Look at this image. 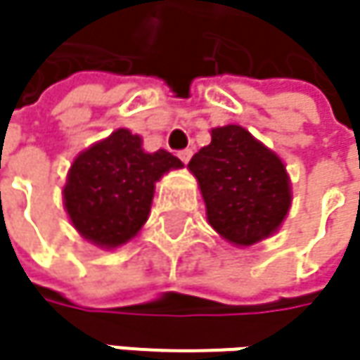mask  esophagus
<instances>
[{
  "mask_svg": "<svg viewBox=\"0 0 360 360\" xmlns=\"http://www.w3.org/2000/svg\"><path fill=\"white\" fill-rule=\"evenodd\" d=\"M177 156H179L181 160H183V162L187 165V162H189V158H191V150H189V148H185V150H179V154H177Z\"/></svg>",
  "mask_w": 360,
  "mask_h": 360,
  "instance_id": "1",
  "label": "esophagus"
}]
</instances>
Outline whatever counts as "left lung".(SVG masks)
<instances>
[{
    "mask_svg": "<svg viewBox=\"0 0 360 360\" xmlns=\"http://www.w3.org/2000/svg\"><path fill=\"white\" fill-rule=\"evenodd\" d=\"M210 143L189 160L208 223L231 244L269 238L292 202L283 162L240 124L212 129Z\"/></svg>",
    "mask_w": 360,
    "mask_h": 360,
    "instance_id": "obj_1",
    "label": "left lung"
}]
</instances>
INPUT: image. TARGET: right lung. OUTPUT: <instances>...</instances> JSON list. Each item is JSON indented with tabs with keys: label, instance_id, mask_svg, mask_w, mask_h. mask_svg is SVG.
<instances>
[{
	"label": "right lung",
	"instance_id": "right-lung-1",
	"mask_svg": "<svg viewBox=\"0 0 360 360\" xmlns=\"http://www.w3.org/2000/svg\"><path fill=\"white\" fill-rule=\"evenodd\" d=\"M181 167L171 152L148 154L139 135L118 129L72 162L64 187L66 212L85 240L104 248L120 246L148 221L154 183Z\"/></svg>",
	"mask_w": 360,
	"mask_h": 360
}]
</instances>
